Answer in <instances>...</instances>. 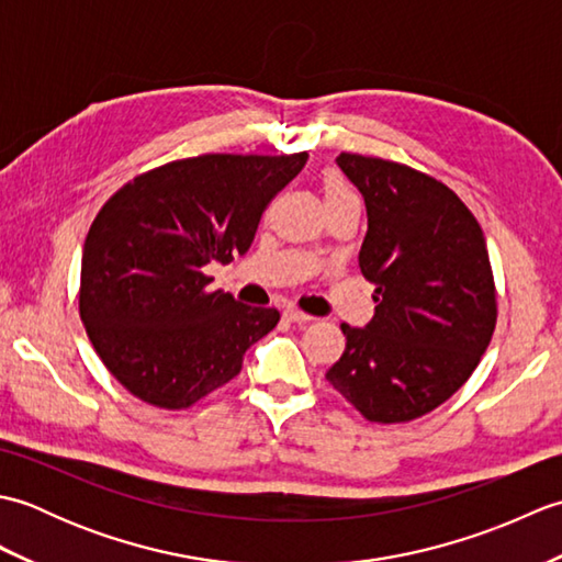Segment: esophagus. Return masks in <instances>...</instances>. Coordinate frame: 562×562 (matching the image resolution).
Returning a JSON list of instances; mask_svg holds the SVG:
<instances>
[{
    "instance_id": "esophagus-1",
    "label": "esophagus",
    "mask_w": 562,
    "mask_h": 562,
    "mask_svg": "<svg viewBox=\"0 0 562 562\" xmlns=\"http://www.w3.org/2000/svg\"><path fill=\"white\" fill-rule=\"evenodd\" d=\"M284 318L292 321V324H300V326H306V324H312V321H314V316L300 312V308H288V312H284Z\"/></svg>"
}]
</instances>
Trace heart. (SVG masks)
<instances>
[{
  "instance_id": "obj_1",
  "label": "heart",
  "mask_w": 562,
  "mask_h": 562,
  "mask_svg": "<svg viewBox=\"0 0 562 562\" xmlns=\"http://www.w3.org/2000/svg\"><path fill=\"white\" fill-rule=\"evenodd\" d=\"M324 198H326V202H336V200H345V198H355V193H352V188L345 183L340 176L328 173L324 178Z\"/></svg>"
}]
</instances>
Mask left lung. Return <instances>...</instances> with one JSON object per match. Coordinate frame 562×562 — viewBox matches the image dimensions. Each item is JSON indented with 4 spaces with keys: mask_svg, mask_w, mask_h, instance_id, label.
Listing matches in <instances>:
<instances>
[{
    "mask_svg": "<svg viewBox=\"0 0 562 562\" xmlns=\"http://www.w3.org/2000/svg\"><path fill=\"white\" fill-rule=\"evenodd\" d=\"M369 229L360 270L374 282L367 328L342 324L345 352L326 379L369 423H411L457 393L493 340L497 292L485 236L437 178L342 151Z\"/></svg>",
    "mask_w": 562,
    "mask_h": 562,
    "instance_id": "left-lung-1",
    "label": "left lung"
}]
</instances>
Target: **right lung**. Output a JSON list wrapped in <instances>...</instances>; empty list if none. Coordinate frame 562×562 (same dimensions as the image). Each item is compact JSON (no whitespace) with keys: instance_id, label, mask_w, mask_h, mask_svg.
Instances as JSON below:
<instances>
[{"instance_id":"1","label":"right lung","mask_w":562,"mask_h":562,"mask_svg":"<svg viewBox=\"0 0 562 562\" xmlns=\"http://www.w3.org/2000/svg\"><path fill=\"white\" fill-rule=\"evenodd\" d=\"M306 151L200 154L127 181L91 222L79 316L105 369L142 403L186 411L241 372L244 352L280 321L246 306L205 266L246 256L270 200Z\"/></svg>"}]
</instances>
